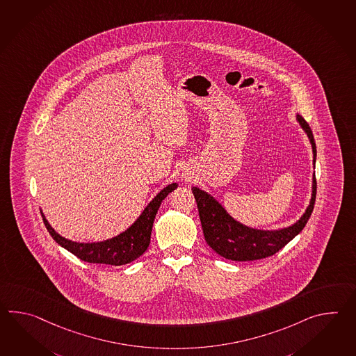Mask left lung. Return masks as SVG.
Returning a JSON list of instances; mask_svg holds the SVG:
<instances>
[{
	"label": "left lung",
	"mask_w": 356,
	"mask_h": 356,
	"mask_svg": "<svg viewBox=\"0 0 356 356\" xmlns=\"http://www.w3.org/2000/svg\"><path fill=\"white\" fill-rule=\"evenodd\" d=\"M298 120L310 139L314 153L313 162L316 163V147L313 131L308 122L302 119V116L298 115ZM193 194L197 200V212L207 244L211 246L216 253L220 254L221 257L229 261H258L276 254L305 227L309 217L314 209L316 179L314 175L313 195L307 212L299 222L280 231L249 229L232 220L213 197H209L204 191L194 188Z\"/></svg>",
	"instance_id": "left-lung-1"
}]
</instances>
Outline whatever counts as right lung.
<instances>
[{"label": "right lung", "mask_w": 356, "mask_h": 356, "mask_svg": "<svg viewBox=\"0 0 356 356\" xmlns=\"http://www.w3.org/2000/svg\"><path fill=\"white\" fill-rule=\"evenodd\" d=\"M176 188H177V184H171L166 186L150 202L148 207L144 209V212L140 214V217L130 229L122 232L119 236L106 240L103 243L79 244V243L66 240L55 232V229L49 226L43 214L42 217H43L46 229H48L49 235L54 237L56 243L65 248L66 250H69L70 253L76 255L80 261L110 264V266H122L135 261L148 249L153 221L156 218L159 206L162 200Z\"/></svg>", "instance_id": "add662e5"}]
</instances>
